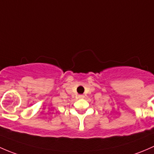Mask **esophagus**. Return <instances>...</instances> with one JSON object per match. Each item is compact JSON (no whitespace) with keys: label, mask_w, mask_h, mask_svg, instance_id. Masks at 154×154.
<instances>
[{"label":"esophagus","mask_w":154,"mask_h":154,"mask_svg":"<svg viewBox=\"0 0 154 154\" xmlns=\"http://www.w3.org/2000/svg\"><path fill=\"white\" fill-rule=\"evenodd\" d=\"M84 97H85L84 95H79V96H78V98H79V99H83Z\"/></svg>","instance_id":"1"}]
</instances>
